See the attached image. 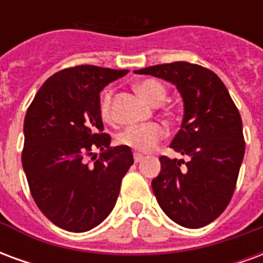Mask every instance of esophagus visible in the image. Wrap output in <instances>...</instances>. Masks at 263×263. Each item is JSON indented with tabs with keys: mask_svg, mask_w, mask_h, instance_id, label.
I'll list each match as a JSON object with an SVG mask.
<instances>
[{
	"mask_svg": "<svg viewBox=\"0 0 263 263\" xmlns=\"http://www.w3.org/2000/svg\"><path fill=\"white\" fill-rule=\"evenodd\" d=\"M134 160H135V163H139V162H142V160H143V155L135 154V155H134Z\"/></svg>",
	"mask_w": 263,
	"mask_h": 263,
	"instance_id": "34e87169",
	"label": "esophagus"
}]
</instances>
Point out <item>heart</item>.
<instances>
[{"label": "heart", "instance_id": "1", "mask_svg": "<svg viewBox=\"0 0 263 263\" xmlns=\"http://www.w3.org/2000/svg\"><path fill=\"white\" fill-rule=\"evenodd\" d=\"M138 92L148 103L159 105L165 101L167 91L165 86L156 80H143L137 86ZM101 115L105 120H111V91H105L101 100ZM165 128L156 122L142 124V125L126 126L121 132L117 141L124 146L138 151V152H149L165 138Z\"/></svg>", "mask_w": 263, "mask_h": 263}]
</instances>
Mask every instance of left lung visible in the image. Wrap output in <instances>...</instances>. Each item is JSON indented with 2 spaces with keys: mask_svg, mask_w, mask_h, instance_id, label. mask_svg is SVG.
I'll use <instances>...</instances> for the list:
<instances>
[{
  "mask_svg": "<svg viewBox=\"0 0 263 263\" xmlns=\"http://www.w3.org/2000/svg\"><path fill=\"white\" fill-rule=\"evenodd\" d=\"M135 73L169 81L183 100L182 125L171 148L189 160L160 158V173L152 180L155 197L179 226H207L235 190L245 154L241 115L220 77L205 67L175 62Z\"/></svg>",
  "mask_w": 263,
  "mask_h": 263,
  "instance_id": "1",
  "label": "left lung"
}]
</instances>
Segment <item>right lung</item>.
<instances>
[{"mask_svg":"<svg viewBox=\"0 0 263 263\" xmlns=\"http://www.w3.org/2000/svg\"><path fill=\"white\" fill-rule=\"evenodd\" d=\"M126 73L90 65L58 71L43 83L26 111V180L39 210L66 231L84 232L101 224L134 163L131 148H111V137L100 134V91ZM94 148L102 154L88 165L85 155Z\"/></svg>","mask_w":263,"mask_h":263,"instance_id":"right-lung-1","label":"right lung"}]
</instances>
